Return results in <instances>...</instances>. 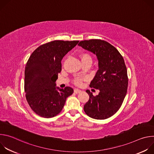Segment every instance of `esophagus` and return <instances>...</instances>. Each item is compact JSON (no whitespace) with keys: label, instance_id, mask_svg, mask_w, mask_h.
<instances>
[{"label":"esophagus","instance_id":"34e87169","mask_svg":"<svg viewBox=\"0 0 154 154\" xmlns=\"http://www.w3.org/2000/svg\"><path fill=\"white\" fill-rule=\"evenodd\" d=\"M82 91L80 90H79V89H74V93H76V94H78V93H81Z\"/></svg>","mask_w":154,"mask_h":154}]
</instances>
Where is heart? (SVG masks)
Instances as JSON below:
<instances>
[{"mask_svg":"<svg viewBox=\"0 0 154 154\" xmlns=\"http://www.w3.org/2000/svg\"><path fill=\"white\" fill-rule=\"evenodd\" d=\"M80 58L82 60V62H85V61H92V58L91 55L87 52H83L80 55ZM82 81L83 79H80V78H76L74 80L73 82L75 85H77V86H80L82 84Z\"/></svg>","mask_w":154,"mask_h":154,"instance_id":"heart-1","label":"heart"}]
</instances>
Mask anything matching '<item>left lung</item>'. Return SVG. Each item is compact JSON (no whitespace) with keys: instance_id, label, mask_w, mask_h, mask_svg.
Here are the masks:
<instances>
[{"instance_id":"8db88e82","label":"left lung","mask_w":154,"mask_h":154,"mask_svg":"<svg viewBox=\"0 0 154 154\" xmlns=\"http://www.w3.org/2000/svg\"><path fill=\"white\" fill-rule=\"evenodd\" d=\"M78 45L94 54L99 61V69L90 86L100 92L93 96L90 90L86 91L90 99L84 105V111L93 119H107L119 110L127 94L128 76L124 60L113 46L104 40H84Z\"/></svg>"}]
</instances>
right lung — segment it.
Returning a JSON list of instances; mask_svg holds the SVG:
<instances>
[{
	"instance_id": "add662e5",
	"label": "right lung",
	"mask_w": 154,
	"mask_h": 154,
	"mask_svg": "<svg viewBox=\"0 0 154 154\" xmlns=\"http://www.w3.org/2000/svg\"><path fill=\"white\" fill-rule=\"evenodd\" d=\"M79 42L51 41L39 46L29 57L25 69L24 91L29 106L38 115L46 118L57 116L66 98L72 94V88H59L55 82L61 71L62 58Z\"/></svg>"
}]
</instances>
